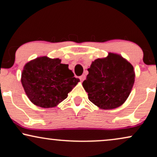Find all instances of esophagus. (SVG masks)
Returning a JSON list of instances; mask_svg holds the SVG:
<instances>
[{
    "label": "esophagus",
    "mask_w": 157,
    "mask_h": 157,
    "mask_svg": "<svg viewBox=\"0 0 157 157\" xmlns=\"http://www.w3.org/2000/svg\"><path fill=\"white\" fill-rule=\"evenodd\" d=\"M85 79H86V75H81V76L80 77V80L81 82H82V81H83Z\"/></svg>",
    "instance_id": "obj_1"
}]
</instances>
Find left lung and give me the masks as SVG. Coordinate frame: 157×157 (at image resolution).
I'll list each match as a JSON object with an SVG mask.
<instances>
[{"label":"left lung","instance_id":"left-lung-1","mask_svg":"<svg viewBox=\"0 0 157 157\" xmlns=\"http://www.w3.org/2000/svg\"><path fill=\"white\" fill-rule=\"evenodd\" d=\"M82 86L92 103L101 109L121 106L129 97L135 82L131 63L119 55L109 53L92 62Z\"/></svg>","mask_w":157,"mask_h":157}]
</instances>
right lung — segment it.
Wrapping results in <instances>:
<instances>
[{
  "instance_id": "1",
  "label": "right lung",
  "mask_w": 157,
  "mask_h": 157,
  "mask_svg": "<svg viewBox=\"0 0 157 157\" xmlns=\"http://www.w3.org/2000/svg\"><path fill=\"white\" fill-rule=\"evenodd\" d=\"M67 64L58 58L39 57L25 64L21 82L25 94L36 106L56 107L67 99L68 94L80 81L74 77Z\"/></svg>"
}]
</instances>
